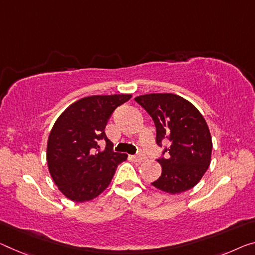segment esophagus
Masks as SVG:
<instances>
[{"label":"esophagus","mask_w":255,"mask_h":255,"mask_svg":"<svg viewBox=\"0 0 255 255\" xmlns=\"http://www.w3.org/2000/svg\"><path fill=\"white\" fill-rule=\"evenodd\" d=\"M131 158L134 160V162H142V160L144 159V156L143 155H141V154H139V155H133V156H131Z\"/></svg>","instance_id":"1"}]
</instances>
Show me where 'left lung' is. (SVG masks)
Masks as SVG:
<instances>
[{
    "label": "left lung",
    "mask_w": 255,
    "mask_h": 255,
    "mask_svg": "<svg viewBox=\"0 0 255 255\" xmlns=\"http://www.w3.org/2000/svg\"><path fill=\"white\" fill-rule=\"evenodd\" d=\"M134 100L154 121L156 143L162 147L164 139L171 141L157 159L162 174L151 185L172 195L191 189L211 163L212 138L204 117L193 104L173 93H150Z\"/></svg>",
    "instance_id": "8db88e82"
}]
</instances>
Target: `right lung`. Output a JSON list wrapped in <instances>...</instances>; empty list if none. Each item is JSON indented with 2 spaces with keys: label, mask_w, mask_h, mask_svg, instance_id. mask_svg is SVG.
<instances>
[{
  "label": "right lung",
  "mask_w": 255,
  "mask_h": 255,
  "mask_svg": "<svg viewBox=\"0 0 255 255\" xmlns=\"http://www.w3.org/2000/svg\"><path fill=\"white\" fill-rule=\"evenodd\" d=\"M131 95L91 96L75 101L58 117L46 147L49 172L70 201H91L109 186L128 155L115 152L105 128L113 112ZM100 139L106 148L100 150Z\"/></svg>",
  "instance_id": "1"
}]
</instances>
